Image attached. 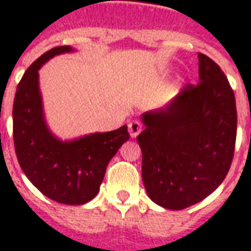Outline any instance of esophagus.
Wrapping results in <instances>:
<instances>
[{
	"label": "esophagus",
	"mask_w": 251,
	"mask_h": 251,
	"mask_svg": "<svg viewBox=\"0 0 251 251\" xmlns=\"http://www.w3.org/2000/svg\"><path fill=\"white\" fill-rule=\"evenodd\" d=\"M142 131V124L139 122H131L128 124V132L131 138H136Z\"/></svg>",
	"instance_id": "1"
}]
</instances>
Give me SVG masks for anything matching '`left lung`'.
<instances>
[{"mask_svg": "<svg viewBox=\"0 0 251 251\" xmlns=\"http://www.w3.org/2000/svg\"><path fill=\"white\" fill-rule=\"evenodd\" d=\"M196 86L185 85L169 104L145 112L142 178L152 201L184 209L209 196L230 170L236 139L235 96L225 73L199 54Z\"/></svg>", "mask_w": 251, "mask_h": 251, "instance_id": "8db88e82", "label": "left lung"}]
</instances>
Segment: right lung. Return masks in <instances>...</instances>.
I'll return each instance as SVG.
<instances>
[{
    "mask_svg": "<svg viewBox=\"0 0 251 251\" xmlns=\"http://www.w3.org/2000/svg\"><path fill=\"white\" fill-rule=\"evenodd\" d=\"M59 46L32 63L17 86L13 139L23 172L39 191L60 204L81 205L97 196L108 163L129 139L127 126L62 140L50 129L39 86L40 67L56 55L74 52Z\"/></svg>",
    "mask_w": 251,
    "mask_h": 251,
    "instance_id": "obj_1",
    "label": "right lung"
}]
</instances>
